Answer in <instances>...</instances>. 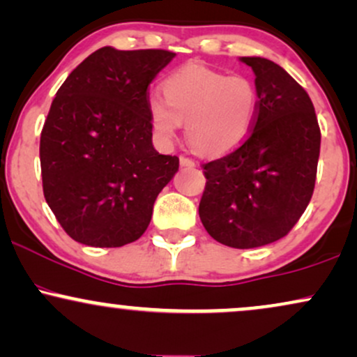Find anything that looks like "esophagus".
I'll use <instances>...</instances> for the list:
<instances>
[{
	"label": "esophagus",
	"mask_w": 357,
	"mask_h": 357,
	"mask_svg": "<svg viewBox=\"0 0 357 357\" xmlns=\"http://www.w3.org/2000/svg\"><path fill=\"white\" fill-rule=\"evenodd\" d=\"M179 163H181V166H184V168H194V166H196V163H194L191 158L188 156H179Z\"/></svg>",
	"instance_id": "1"
}]
</instances>
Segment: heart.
Masks as SVG:
<instances>
[{"instance_id": "1", "label": "heart", "mask_w": 357, "mask_h": 357, "mask_svg": "<svg viewBox=\"0 0 357 357\" xmlns=\"http://www.w3.org/2000/svg\"><path fill=\"white\" fill-rule=\"evenodd\" d=\"M163 93L165 98L151 97L148 103L158 137L171 142L186 123L188 142L206 156H222L241 146L259 114V90L249 77L199 64L169 75Z\"/></svg>"}]
</instances>
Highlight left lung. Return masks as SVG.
Segmentation results:
<instances>
[{"label":"left lung","mask_w":357,"mask_h":357,"mask_svg":"<svg viewBox=\"0 0 357 357\" xmlns=\"http://www.w3.org/2000/svg\"><path fill=\"white\" fill-rule=\"evenodd\" d=\"M259 90V114L245 142L202 165L199 218L215 241L254 249L285 237L313 196L321 132L313 102L285 69L242 57Z\"/></svg>","instance_id":"left-lung-1"}]
</instances>
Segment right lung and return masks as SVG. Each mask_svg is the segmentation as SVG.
I'll use <instances>...</instances> for the list:
<instances>
[{"mask_svg": "<svg viewBox=\"0 0 357 357\" xmlns=\"http://www.w3.org/2000/svg\"><path fill=\"white\" fill-rule=\"evenodd\" d=\"M165 49L102 47L57 90L40 132L46 202L75 242L121 247L143 236L179 168L151 143L148 87L173 61Z\"/></svg>", "mask_w": 357, "mask_h": 357, "instance_id": "add662e5", "label": "right lung"}]
</instances>
